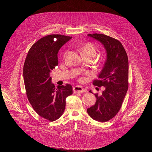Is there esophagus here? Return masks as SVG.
Returning a JSON list of instances; mask_svg holds the SVG:
<instances>
[{
	"mask_svg": "<svg viewBox=\"0 0 152 152\" xmlns=\"http://www.w3.org/2000/svg\"><path fill=\"white\" fill-rule=\"evenodd\" d=\"M73 91L75 93H83L85 92V90L81 86H75L73 87Z\"/></svg>",
	"mask_w": 152,
	"mask_h": 152,
	"instance_id": "esophagus-1",
	"label": "esophagus"
}]
</instances>
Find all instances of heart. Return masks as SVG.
Masks as SVG:
<instances>
[{
	"label": "heart",
	"mask_w": 152,
	"mask_h": 152,
	"mask_svg": "<svg viewBox=\"0 0 152 152\" xmlns=\"http://www.w3.org/2000/svg\"><path fill=\"white\" fill-rule=\"evenodd\" d=\"M81 52L83 55H89L93 58L95 57V55H96V49H95V47L91 43H87L83 45L81 48ZM66 52H67L64 53V56L66 55Z\"/></svg>",
	"instance_id": "obj_1"
}]
</instances>
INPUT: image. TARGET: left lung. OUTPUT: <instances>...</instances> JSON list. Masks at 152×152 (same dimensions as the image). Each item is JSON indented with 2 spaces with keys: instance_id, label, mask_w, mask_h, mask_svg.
<instances>
[{
  "instance_id": "obj_1",
  "label": "left lung",
  "mask_w": 152,
  "mask_h": 152,
  "mask_svg": "<svg viewBox=\"0 0 152 152\" xmlns=\"http://www.w3.org/2000/svg\"><path fill=\"white\" fill-rule=\"evenodd\" d=\"M100 42L105 48L107 58L98 80L93 84L105 88L98 96L95 105L87 108L89 115L94 120L106 122L113 118L120 110L128 88L129 63L126 52L118 40L102 34H87ZM92 92V91H89Z\"/></svg>"
}]
</instances>
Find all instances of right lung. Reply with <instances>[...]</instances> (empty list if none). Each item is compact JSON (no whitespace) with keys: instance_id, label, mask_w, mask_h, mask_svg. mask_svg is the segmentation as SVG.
Here are the masks:
<instances>
[{"instance_id":"1","label":"right lung","mask_w":152,"mask_h":152,"mask_svg":"<svg viewBox=\"0 0 152 152\" xmlns=\"http://www.w3.org/2000/svg\"><path fill=\"white\" fill-rule=\"evenodd\" d=\"M72 37L48 35L29 49L23 67V77L28 100L36 112L50 121L57 120L65 109L66 98L73 94L70 84L55 88L50 73L58 65V52Z\"/></svg>"}]
</instances>
